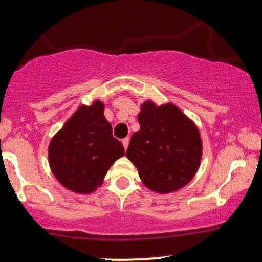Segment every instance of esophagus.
I'll use <instances>...</instances> for the list:
<instances>
[{
    "label": "esophagus",
    "instance_id": "esophagus-1",
    "mask_svg": "<svg viewBox=\"0 0 262 262\" xmlns=\"http://www.w3.org/2000/svg\"><path fill=\"white\" fill-rule=\"evenodd\" d=\"M122 144H123V146H124V149L127 150L128 145H129V138H124V139L122 140Z\"/></svg>",
    "mask_w": 262,
    "mask_h": 262
}]
</instances>
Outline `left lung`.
Returning a JSON list of instances; mask_svg holds the SVG:
<instances>
[{"label":"left lung","mask_w":262,"mask_h":262,"mask_svg":"<svg viewBox=\"0 0 262 262\" xmlns=\"http://www.w3.org/2000/svg\"><path fill=\"white\" fill-rule=\"evenodd\" d=\"M140 129L132 135L127 158L150 191L169 194L188 185L202 159V138L196 123L176 104L141 103Z\"/></svg>","instance_id":"obj_1"}]
</instances>
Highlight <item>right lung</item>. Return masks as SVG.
<instances>
[{
  "instance_id": "1",
  "label": "right lung",
  "mask_w": 262,
  "mask_h": 262,
  "mask_svg": "<svg viewBox=\"0 0 262 262\" xmlns=\"http://www.w3.org/2000/svg\"><path fill=\"white\" fill-rule=\"evenodd\" d=\"M104 117V103L81 104L48 146L49 166L60 185L77 194H91L104 181L112 165L124 155Z\"/></svg>"
}]
</instances>
